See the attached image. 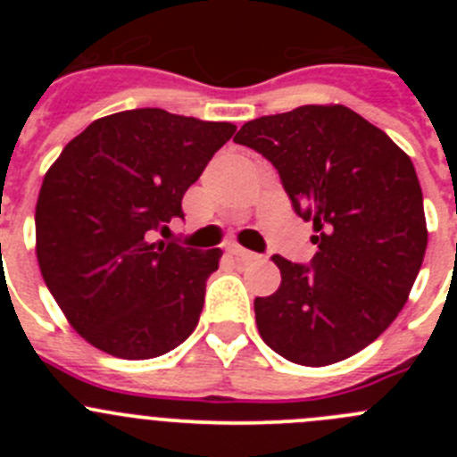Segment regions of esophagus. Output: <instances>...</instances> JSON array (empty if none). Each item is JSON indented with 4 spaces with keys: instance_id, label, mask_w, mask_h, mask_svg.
Returning <instances> with one entry per match:
<instances>
[{
    "instance_id": "esophagus-1",
    "label": "esophagus",
    "mask_w": 457,
    "mask_h": 457,
    "mask_svg": "<svg viewBox=\"0 0 457 457\" xmlns=\"http://www.w3.org/2000/svg\"><path fill=\"white\" fill-rule=\"evenodd\" d=\"M228 254L238 262H252V261H256V258H258V254H254V252H247V250H243V247H237V245L229 247Z\"/></svg>"
}]
</instances>
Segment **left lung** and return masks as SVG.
<instances>
[{
  "mask_svg": "<svg viewBox=\"0 0 457 457\" xmlns=\"http://www.w3.org/2000/svg\"><path fill=\"white\" fill-rule=\"evenodd\" d=\"M234 141L265 156L301 219L314 223L310 265L271 256L280 287L256 298L267 347L325 367L373 343L407 303L427 250L411 159L345 105H301L247 121Z\"/></svg>",
  "mask_w": 457,
  "mask_h": 457,
  "instance_id": "obj_1",
  "label": "left lung"
}]
</instances>
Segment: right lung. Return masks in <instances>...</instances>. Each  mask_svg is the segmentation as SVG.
Masks as SVG:
<instances>
[{"label": "right lung", "mask_w": 457, "mask_h": 457, "mask_svg": "<svg viewBox=\"0 0 457 457\" xmlns=\"http://www.w3.org/2000/svg\"><path fill=\"white\" fill-rule=\"evenodd\" d=\"M237 126L161 108L108 114L50 165L35 210L37 261L50 294L92 347L147 361L199 322L220 250L154 243Z\"/></svg>", "instance_id": "obj_1"}]
</instances>
